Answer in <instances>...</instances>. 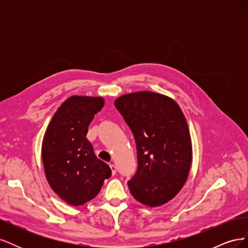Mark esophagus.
Returning a JSON list of instances; mask_svg holds the SVG:
<instances>
[{"mask_svg":"<svg viewBox=\"0 0 248 248\" xmlns=\"http://www.w3.org/2000/svg\"><path fill=\"white\" fill-rule=\"evenodd\" d=\"M109 167H110V170H111V175L115 176L116 172H117V168H116V166H115V164H109Z\"/></svg>","mask_w":248,"mask_h":248,"instance_id":"1","label":"esophagus"}]
</instances>
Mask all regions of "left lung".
<instances>
[{
  "label": "left lung",
  "mask_w": 248,
  "mask_h": 248,
  "mask_svg": "<svg viewBox=\"0 0 248 248\" xmlns=\"http://www.w3.org/2000/svg\"><path fill=\"white\" fill-rule=\"evenodd\" d=\"M115 107L137 145L131 194L150 207L166 204L181 190L191 166V140L181 108L168 96L148 91L119 97Z\"/></svg>",
  "instance_id": "1"
}]
</instances>
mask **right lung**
Instances as JSON below:
<instances>
[{
  "mask_svg": "<svg viewBox=\"0 0 248 248\" xmlns=\"http://www.w3.org/2000/svg\"><path fill=\"white\" fill-rule=\"evenodd\" d=\"M104 104L101 97L72 96L58 108L42 144L47 181L58 196L80 206L99 193L110 168L96 157L88 127Z\"/></svg>",
  "mask_w": 248,
  "mask_h": 248,
  "instance_id": "add662e5",
  "label": "right lung"
}]
</instances>
